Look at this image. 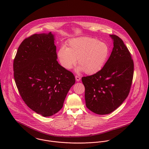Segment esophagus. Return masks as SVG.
Returning <instances> with one entry per match:
<instances>
[{"instance_id":"esophagus-1","label":"esophagus","mask_w":149,"mask_h":149,"mask_svg":"<svg viewBox=\"0 0 149 149\" xmlns=\"http://www.w3.org/2000/svg\"><path fill=\"white\" fill-rule=\"evenodd\" d=\"M75 79H76V81H79L80 80V79H81V78H80V77H79V76H75Z\"/></svg>"}]
</instances>
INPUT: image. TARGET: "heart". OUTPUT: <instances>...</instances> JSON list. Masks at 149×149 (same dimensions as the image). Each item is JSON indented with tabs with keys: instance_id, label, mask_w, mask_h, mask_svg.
Instances as JSON below:
<instances>
[{
	"instance_id": "heart-1",
	"label": "heart",
	"mask_w": 149,
	"mask_h": 149,
	"mask_svg": "<svg viewBox=\"0 0 149 149\" xmlns=\"http://www.w3.org/2000/svg\"><path fill=\"white\" fill-rule=\"evenodd\" d=\"M109 48L105 42L92 37H79L69 41L66 47H61L57 57L61 66L70 69L76 64L77 71L84 70L86 74H93L99 72L106 64Z\"/></svg>"
}]
</instances>
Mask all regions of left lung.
Here are the masks:
<instances>
[{"label":"left lung","instance_id":"1","mask_svg":"<svg viewBox=\"0 0 149 149\" xmlns=\"http://www.w3.org/2000/svg\"><path fill=\"white\" fill-rule=\"evenodd\" d=\"M109 37L113 47L103 68L81 79L86 106L99 115L109 114L123 103L129 94L134 74V63L127 47L117 36Z\"/></svg>","mask_w":149,"mask_h":149}]
</instances>
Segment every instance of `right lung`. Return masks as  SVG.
Here are the masks:
<instances>
[{"label": "right lung", "instance_id": "right-lung-1", "mask_svg": "<svg viewBox=\"0 0 149 149\" xmlns=\"http://www.w3.org/2000/svg\"><path fill=\"white\" fill-rule=\"evenodd\" d=\"M54 35L35 34L21 43L14 60V76L23 100L44 117L63 107L75 77L57 61Z\"/></svg>", "mask_w": 149, "mask_h": 149}]
</instances>
